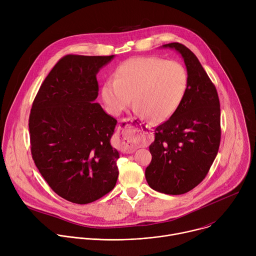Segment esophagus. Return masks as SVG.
<instances>
[{
	"instance_id": "obj_1",
	"label": "esophagus",
	"mask_w": 256,
	"mask_h": 256,
	"mask_svg": "<svg viewBox=\"0 0 256 256\" xmlns=\"http://www.w3.org/2000/svg\"><path fill=\"white\" fill-rule=\"evenodd\" d=\"M134 124V120L126 118L122 120L118 126V134L124 142V151L128 153H132L134 151V138L138 136V128Z\"/></svg>"
}]
</instances>
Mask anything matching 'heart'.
I'll return each mask as SVG.
<instances>
[{
	"mask_svg": "<svg viewBox=\"0 0 256 256\" xmlns=\"http://www.w3.org/2000/svg\"><path fill=\"white\" fill-rule=\"evenodd\" d=\"M188 82V70L181 62L140 56L120 64L114 80L104 83L101 94L108 112L114 116L126 110L134 96L138 116L163 122L184 101Z\"/></svg>",
	"mask_w": 256,
	"mask_h": 256,
	"instance_id": "heart-1",
	"label": "heart"
}]
</instances>
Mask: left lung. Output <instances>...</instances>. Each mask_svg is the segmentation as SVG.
<instances>
[{"label":"left lung","mask_w":256,"mask_h":256,"mask_svg":"<svg viewBox=\"0 0 256 256\" xmlns=\"http://www.w3.org/2000/svg\"><path fill=\"white\" fill-rule=\"evenodd\" d=\"M161 48L181 54L190 82L177 110L155 130L144 175L151 188L176 196L188 192L206 176L220 146L221 110L216 87L196 54L178 42Z\"/></svg>","instance_id":"1"}]
</instances>
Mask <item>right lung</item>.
Wrapping results in <instances>:
<instances>
[{"label":"right lung","instance_id":"1","mask_svg":"<svg viewBox=\"0 0 256 256\" xmlns=\"http://www.w3.org/2000/svg\"><path fill=\"white\" fill-rule=\"evenodd\" d=\"M114 56L68 54L50 72L29 116L31 154L50 188L79 204L116 184L120 153L110 144L118 120L95 102L96 75Z\"/></svg>","mask_w":256,"mask_h":256}]
</instances>
